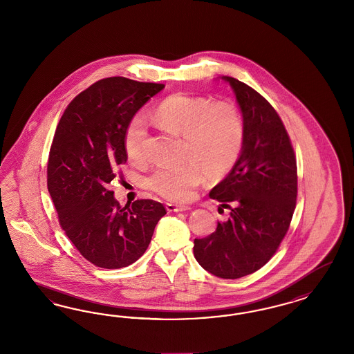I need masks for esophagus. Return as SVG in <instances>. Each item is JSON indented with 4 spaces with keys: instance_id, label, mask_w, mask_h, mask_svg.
<instances>
[{
    "instance_id": "34e87169",
    "label": "esophagus",
    "mask_w": 354,
    "mask_h": 354,
    "mask_svg": "<svg viewBox=\"0 0 354 354\" xmlns=\"http://www.w3.org/2000/svg\"><path fill=\"white\" fill-rule=\"evenodd\" d=\"M166 209H167V212H171V213H179V212H188V210H191L189 206L170 204V203L166 204Z\"/></svg>"
}]
</instances>
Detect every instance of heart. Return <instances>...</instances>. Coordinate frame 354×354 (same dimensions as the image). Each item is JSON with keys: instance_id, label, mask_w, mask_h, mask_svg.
I'll use <instances>...</instances> for the list:
<instances>
[{"instance_id": "obj_1", "label": "heart", "mask_w": 354, "mask_h": 354, "mask_svg": "<svg viewBox=\"0 0 354 354\" xmlns=\"http://www.w3.org/2000/svg\"><path fill=\"white\" fill-rule=\"evenodd\" d=\"M151 120L158 129L183 138V156L178 165H162L148 179L150 189L172 201H189L206 172L212 179H222L241 153L244 122L232 102L176 93L165 98L154 109ZM147 126L136 115L124 132V150L131 161L144 158Z\"/></svg>"}]
</instances>
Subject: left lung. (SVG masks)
<instances>
[{
	"mask_svg": "<svg viewBox=\"0 0 354 354\" xmlns=\"http://www.w3.org/2000/svg\"><path fill=\"white\" fill-rule=\"evenodd\" d=\"M222 79L235 92L244 142L232 170L209 193L230 216L212 235L194 239L193 254L215 277L237 279L265 266L287 234L297 198V165L268 100L235 77Z\"/></svg>",
	"mask_w": 354,
	"mask_h": 354,
	"instance_id": "obj_1",
	"label": "left lung"
}]
</instances>
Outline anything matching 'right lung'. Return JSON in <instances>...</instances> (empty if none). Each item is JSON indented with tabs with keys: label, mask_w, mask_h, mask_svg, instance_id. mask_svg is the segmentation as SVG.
<instances>
[{
	"label": "right lung",
	"mask_w": 354,
	"mask_h": 354,
	"mask_svg": "<svg viewBox=\"0 0 354 354\" xmlns=\"http://www.w3.org/2000/svg\"><path fill=\"white\" fill-rule=\"evenodd\" d=\"M165 84L123 76L98 80L68 104L48 160V191L59 225L83 257L97 268H122L149 245L166 209L153 200L124 207L110 184L127 161L129 120Z\"/></svg>",
	"instance_id": "right-lung-1"
}]
</instances>
